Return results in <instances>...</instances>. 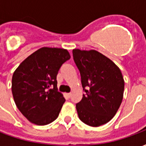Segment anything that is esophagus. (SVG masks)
<instances>
[{
	"label": "esophagus",
	"instance_id": "1",
	"mask_svg": "<svg viewBox=\"0 0 146 146\" xmlns=\"http://www.w3.org/2000/svg\"><path fill=\"white\" fill-rule=\"evenodd\" d=\"M66 95L67 98H70V97H71V93H66Z\"/></svg>",
	"mask_w": 146,
	"mask_h": 146
}]
</instances>
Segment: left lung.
<instances>
[{
    "mask_svg": "<svg viewBox=\"0 0 146 146\" xmlns=\"http://www.w3.org/2000/svg\"><path fill=\"white\" fill-rule=\"evenodd\" d=\"M73 55L85 92L76 105L78 116L89 126L103 125L116 115L122 102V73L113 61L95 50L73 49Z\"/></svg>",
    "mask_w": 146,
    "mask_h": 146,
    "instance_id": "left-lung-1",
    "label": "left lung"
}]
</instances>
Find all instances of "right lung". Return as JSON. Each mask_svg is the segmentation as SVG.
<instances>
[{
  "label": "right lung",
  "instance_id": "obj_1",
  "mask_svg": "<svg viewBox=\"0 0 146 146\" xmlns=\"http://www.w3.org/2000/svg\"><path fill=\"white\" fill-rule=\"evenodd\" d=\"M70 58L66 49L44 47L28 56L14 72V101L31 123L46 125L58 116L66 100L58 92L56 76L61 66Z\"/></svg>",
  "mask_w": 146,
  "mask_h": 146
}]
</instances>
